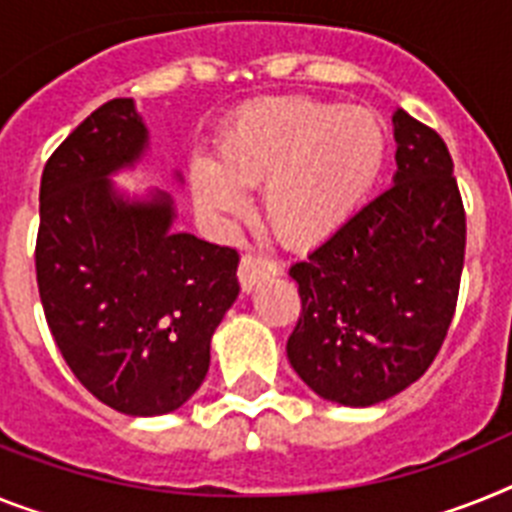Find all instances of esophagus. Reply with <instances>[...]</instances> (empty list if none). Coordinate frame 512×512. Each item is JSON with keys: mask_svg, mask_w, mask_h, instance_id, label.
<instances>
[{"mask_svg": "<svg viewBox=\"0 0 512 512\" xmlns=\"http://www.w3.org/2000/svg\"><path fill=\"white\" fill-rule=\"evenodd\" d=\"M278 273V265L270 257L260 252H244L242 263H239V283L244 291H252L260 281L273 278Z\"/></svg>", "mask_w": 512, "mask_h": 512, "instance_id": "34e87169", "label": "esophagus"}]
</instances>
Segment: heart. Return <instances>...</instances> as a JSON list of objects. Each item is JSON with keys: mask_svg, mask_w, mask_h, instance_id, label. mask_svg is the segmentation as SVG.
Here are the masks:
<instances>
[{"mask_svg": "<svg viewBox=\"0 0 512 512\" xmlns=\"http://www.w3.org/2000/svg\"><path fill=\"white\" fill-rule=\"evenodd\" d=\"M385 130L372 111L315 98H270L231 122L216 163L197 161L192 195L210 216H244V190L263 184V213L286 244H315L336 231L375 182Z\"/></svg>", "mask_w": 512, "mask_h": 512, "instance_id": "b5f03b06", "label": "heart"}]
</instances>
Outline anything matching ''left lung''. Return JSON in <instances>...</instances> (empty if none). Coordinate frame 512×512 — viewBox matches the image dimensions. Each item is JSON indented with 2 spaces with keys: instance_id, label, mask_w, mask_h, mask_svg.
I'll use <instances>...</instances> for the list:
<instances>
[{
  "instance_id": "obj_1",
  "label": "left lung",
  "mask_w": 512,
  "mask_h": 512,
  "mask_svg": "<svg viewBox=\"0 0 512 512\" xmlns=\"http://www.w3.org/2000/svg\"><path fill=\"white\" fill-rule=\"evenodd\" d=\"M393 135V184L289 270L302 299L289 362L343 406H375L419 380L461 289L466 210L448 145L403 109Z\"/></svg>"
}]
</instances>
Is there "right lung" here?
<instances>
[{
  "label": "right lung",
  "mask_w": 512,
  "mask_h": 512,
  "mask_svg": "<svg viewBox=\"0 0 512 512\" xmlns=\"http://www.w3.org/2000/svg\"><path fill=\"white\" fill-rule=\"evenodd\" d=\"M132 98L98 106L41 174L36 281L72 375L130 416L176 411L203 385L210 338L239 296L231 247L171 231V197L130 203L106 179L145 153Z\"/></svg>",
  "instance_id": "obj_1"
}]
</instances>
